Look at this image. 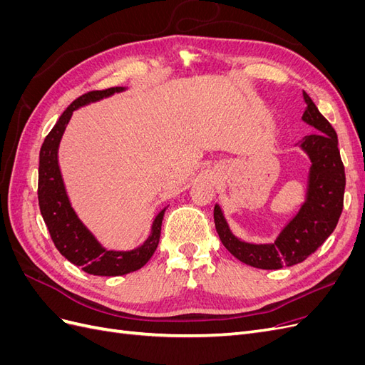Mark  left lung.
<instances>
[{
  "label": "left lung",
  "instance_id": "left-lung-1",
  "mask_svg": "<svg viewBox=\"0 0 365 365\" xmlns=\"http://www.w3.org/2000/svg\"><path fill=\"white\" fill-rule=\"evenodd\" d=\"M303 98L306 108L302 120L315 130L295 143L311 161L304 201L297 213L269 244H252L231 231L222 208L215 205V225L220 242L236 259L254 268L280 269L303 262L332 235L342 212L346 173L336 132L304 91Z\"/></svg>",
  "mask_w": 365,
  "mask_h": 365
}]
</instances>
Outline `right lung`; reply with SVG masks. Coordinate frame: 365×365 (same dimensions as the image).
Segmentation results:
<instances>
[{"mask_svg":"<svg viewBox=\"0 0 365 365\" xmlns=\"http://www.w3.org/2000/svg\"><path fill=\"white\" fill-rule=\"evenodd\" d=\"M126 90L128 88L125 86H117L105 91L88 93L76 98L43 140L39 152L38 200L41 215L50 231L54 247L65 259L76 267H81L85 272L106 275V277L125 275L145 267L158 247L163 216L168 207L161 208L153 217L149 235L141 245L128 251L108 250L83 224L71 205L59 165V146L74 111Z\"/></svg>","mask_w":365,"mask_h":365,"instance_id":"right-lung-1","label":"right lung"}]
</instances>
